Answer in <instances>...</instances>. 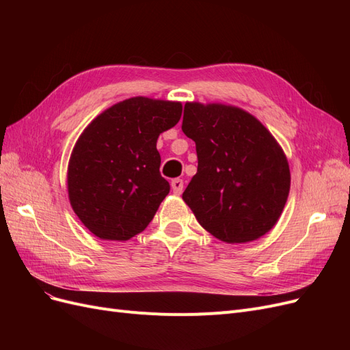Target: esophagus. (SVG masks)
<instances>
[{"label": "esophagus", "instance_id": "1", "mask_svg": "<svg viewBox=\"0 0 350 350\" xmlns=\"http://www.w3.org/2000/svg\"><path fill=\"white\" fill-rule=\"evenodd\" d=\"M171 187H172V191H174V194L179 196V194L183 193V189H184V183H183V179H179V178L172 179V181H171Z\"/></svg>", "mask_w": 350, "mask_h": 350}]
</instances>
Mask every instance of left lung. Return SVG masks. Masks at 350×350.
Listing matches in <instances>:
<instances>
[{
	"mask_svg": "<svg viewBox=\"0 0 350 350\" xmlns=\"http://www.w3.org/2000/svg\"><path fill=\"white\" fill-rule=\"evenodd\" d=\"M183 131L198 157L183 200L198 224L228 243L266 235L291 189L288 159L271 133L238 107L200 102L185 103Z\"/></svg>",
	"mask_w": 350,
	"mask_h": 350,
	"instance_id": "8db88e82",
	"label": "left lung"
}]
</instances>
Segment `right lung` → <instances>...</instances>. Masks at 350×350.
Returning <instances> with one entry per match:
<instances>
[{
    "label": "right lung",
    "instance_id": "obj_1",
    "mask_svg": "<svg viewBox=\"0 0 350 350\" xmlns=\"http://www.w3.org/2000/svg\"><path fill=\"white\" fill-rule=\"evenodd\" d=\"M181 113V102L135 96L84 129L70 156L67 188L74 213L93 235L129 241L150 224L171 189L159 172L156 142Z\"/></svg>",
    "mask_w": 350,
    "mask_h": 350
}]
</instances>
